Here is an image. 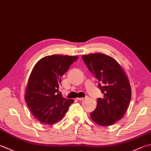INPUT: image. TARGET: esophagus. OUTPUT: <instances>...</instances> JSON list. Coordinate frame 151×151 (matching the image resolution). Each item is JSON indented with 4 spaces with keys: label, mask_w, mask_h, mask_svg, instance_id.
I'll return each mask as SVG.
<instances>
[{
    "label": "esophagus",
    "mask_w": 151,
    "mask_h": 151,
    "mask_svg": "<svg viewBox=\"0 0 151 151\" xmlns=\"http://www.w3.org/2000/svg\"><path fill=\"white\" fill-rule=\"evenodd\" d=\"M84 98H77V100L81 101V100H83L84 99Z\"/></svg>",
    "instance_id": "obj_1"
}]
</instances>
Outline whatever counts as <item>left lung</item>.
<instances>
[{
	"mask_svg": "<svg viewBox=\"0 0 151 151\" xmlns=\"http://www.w3.org/2000/svg\"><path fill=\"white\" fill-rule=\"evenodd\" d=\"M82 58L99 81L98 88L104 95L98 98L90 117L100 125H113L123 117L130 102L131 88L127 76L116 60L105 54L90 53Z\"/></svg>",
	"mask_w": 151,
	"mask_h": 151,
	"instance_id": "1",
	"label": "left lung"
}]
</instances>
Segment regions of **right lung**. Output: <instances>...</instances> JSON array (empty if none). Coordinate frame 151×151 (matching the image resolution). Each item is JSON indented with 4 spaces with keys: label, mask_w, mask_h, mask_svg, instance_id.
<instances>
[{
    "label": "right lung",
    "mask_w": 151,
    "mask_h": 151,
    "mask_svg": "<svg viewBox=\"0 0 151 151\" xmlns=\"http://www.w3.org/2000/svg\"><path fill=\"white\" fill-rule=\"evenodd\" d=\"M77 59V56H46L33 68L26 86L25 100L33 116L41 123H55L63 119L73 103V100L63 97L59 88L61 76Z\"/></svg>",
    "instance_id": "right-lung-1"
}]
</instances>
